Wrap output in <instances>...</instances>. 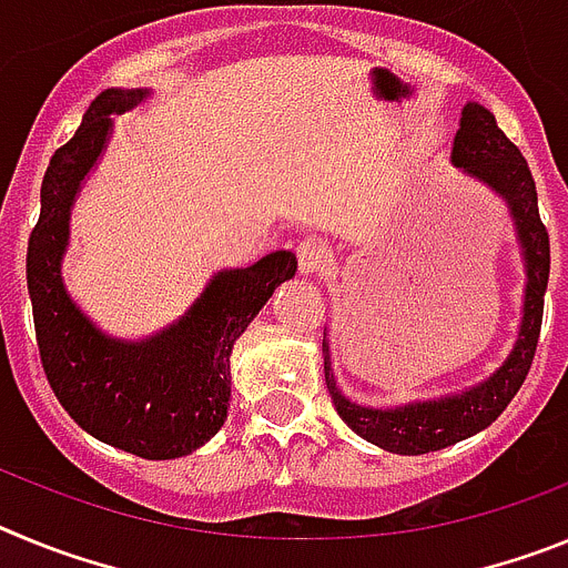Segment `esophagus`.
<instances>
[{
    "label": "esophagus",
    "mask_w": 568,
    "mask_h": 568,
    "mask_svg": "<svg viewBox=\"0 0 568 568\" xmlns=\"http://www.w3.org/2000/svg\"><path fill=\"white\" fill-rule=\"evenodd\" d=\"M295 255H298V270L304 275L324 273V267L333 261V250H329L327 241L315 239V235L301 241L298 247H295Z\"/></svg>",
    "instance_id": "1"
}]
</instances>
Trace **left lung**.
<instances>
[{
    "mask_svg": "<svg viewBox=\"0 0 568 568\" xmlns=\"http://www.w3.org/2000/svg\"><path fill=\"white\" fill-rule=\"evenodd\" d=\"M453 162L466 173L478 175L480 182L498 190L509 202L518 239L524 244L526 275H529L524 324H520V338L511 355L489 381L464 395L429 400V404L398 406V409H369V406H358L346 398L335 386L329 346L324 341V378H327V389L333 395L335 413L361 438L395 455L435 453V449L453 446L486 429L524 386L540 338L544 295L546 284H549V233H546V224L540 222L538 190H535L529 164H526L524 153L506 139L495 115L475 102L466 104L464 115H460Z\"/></svg>",
    "mask_w": 568,
    "mask_h": 568,
    "instance_id": "8db88e82",
    "label": "left lung"
}]
</instances>
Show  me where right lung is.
Wrapping results in <instances>:
<instances>
[{"mask_svg":"<svg viewBox=\"0 0 568 568\" xmlns=\"http://www.w3.org/2000/svg\"><path fill=\"white\" fill-rule=\"evenodd\" d=\"M148 97L104 90L77 135L53 153L42 179V213L28 239V290L39 358L50 389L84 433L148 460L190 455L227 418L230 353L281 281L295 275L281 250L247 270L215 275L195 307L144 344L104 338L62 287L68 219L77 190L108 142L110 115Z\"/></svg>","mask_w":568,"mask_h":568,"instance_id":"1","label":"right lung"}]
</instances>
